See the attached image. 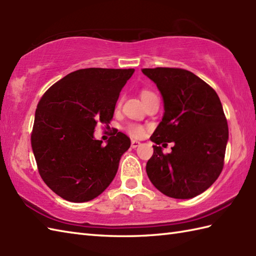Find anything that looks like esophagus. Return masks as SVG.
Wrapping results in <instances>:
<instances>
[{
  "mask_svg": "<svg viewBox=\"0 0 256 256\" xmlns=\"http://www.w3.org/2000/svg\"><path fill=\"white\" fill-rule=\"evenodd\" d=\"M140 145V143L138 142V140H132V143H131V146L133 148H138V146Z\"/></svg>",
  "mask_w": 256,
  "mask_h": 256,
  "instance_id": "34e87169",
  "label": "esophagus"
}]
</instances>
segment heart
I'll list each match as a JSON object with an SVG mask.
<instances>
[{"mask_svg": "<svg viewBox=\"0 0 256 256\" xmlns=\"http://www.w3.org/2000/svg\"><path fill=\"white\" fill-rule=\"evenodd\" d=\"M150 94L148 91H143L142 92V96H145V94ZM126 131L133 138H140V136H143V134H144V128L142 126V125H140V124L131 123V124H128V126H126Z\"/></svg>", "mask_w": 256, "mask_h": 256, "instance_id": "obj_1", "label": "heart"}]
</instances>
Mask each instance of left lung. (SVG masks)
Listing matches in <instances>:
<instances>
[{
	"mask_svg": "<svg viewBox=\"0 0 256 256\" xmlns=\"http://www.w3.org/2000/svg\"><path fill=\"white\" fill-rule=\"evenodd\" d=\"M164 101V116L150 136L154 153L146 164L152 184L170 198L190 199L206 192L222 172L229 128L216 92L180 68H145ZM176 144L164 154L158 145ZM164 145V144H162Z\"/></svg>",
	"mask_w": 256,
	"mask_h": 256,
	"instance_id": "1",
	"label": "left lung"
}]
</instances>
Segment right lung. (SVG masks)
I'll use <instances>...</instances> for the list:
<instances>
[{
    "label": "right lung",
    "mask_w": 256,
    "mask_h": 256,
    "mask_svg": "<svg viewBox=\"0 0 256 256\" xmlns=\"http://www.w3.org/2000/svg\"><path fill=\"white\" fill-rule=\"evenodd\" d=\"M134 69L86 68L52 84L38 102L32 148L42 180L72 202L101 194L116 177L122 155L131 146L116 132L106 145L94 138V128L113 118L120 92Z\"/></svg>",
    "instance_id": "add662e5"
}]
</instances>
